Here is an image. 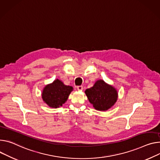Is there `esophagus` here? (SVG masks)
I'll list each match as a JSON object with an SVG mask.
<instances>
[{
    "label": "esophagus",
    "mask_w": 160,
    "mask_h": 160,
    "mask_svg": "<svg viewBox=\"0 0 160 160\" xmlns=\"http://www.w3.org/2000/svg\"><path fill=\"white\" fill-rule=\"evenodd\" d=\"M77 89L78 91H82L83 89V86L82 85H79V86H77Z\"/></svg>",
    "instance_id": "34e87169"
}]
</instances>
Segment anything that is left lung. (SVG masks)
<instances>
[{
	"label": "left lung",
	"mask_w": 160,
	"mask_h": 160,
	"mask_svg": "<svg viewBox=\"0 0 160 160\" xmlns=\"http://www.w3.org/2000/svg\"><path fill=\"white\" fill-rule=\"evenodd\" d=\"M85 93L94 108L99 111L110 108L118 98L117 90L103 80H97L93 87L85 90Z\"/></svg>",
	"instance_id": "8db88e82"
}]
</instances>
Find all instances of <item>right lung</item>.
<instances>
[{"label":"right lung","instance_id":"right-lung-1","mask_svg":"<svg viewBox=\"0 0 160 160\" xmlns=\"http://www.w3.org/2000/svg\"><path fill=\"white\" fill-rule=\"evenodd\" d=\"M72 90V87L66 85L62 81L57 79L45 87L42 92V98L48 106L57 108L66 102Z\"/></svg>","mask_w":160,"mask_h":160}]
</instances>
